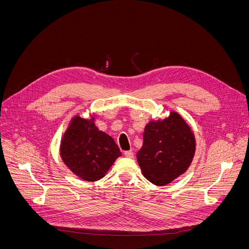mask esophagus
I'll return each mask as SVG.
<instances>
[{
  "label": "esophagus",
  "mask_w": 249,
  "mask_h": 249,
  "mask_svg": "<svg viewBox=\"0 0 249 249\" xmlns=\"http://www.w3.org/2000/svg\"><path fill=\"white\" fill-rule=\"evenodd\" d=\"M124 157H126V158H133V157H134V153H133L132 149H131V150H126V152L124 153Z\"/></svg>",
  "instance_id": "1"
}]
</instances>
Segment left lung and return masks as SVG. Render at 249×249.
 <instances>
[{"label":"left lung","instance_id":"left-lung-1","mask_svg":"<svg viewBox=\"0 0 249 249\" xmlns=\"http://www.w3.org/2000/svg\"><path fill=\"white\" fill-rule=\"evenodd\" d=\"M194 133L178 113L145 125L143 144L136 155L141 172L150 183L165 186L187 171L195 154Z\"/></svg>","mask_w":249,"mask_h":249}]
</instances>
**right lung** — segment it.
Masks as SVG:
<instances>
[{
  "label": "right lung",
  "instance_id": "add662e5",
  "mask_svg": "<svg viewBox=\"0 0 249 249\" xmlns=\"http://www.w3.org/2000/svg\"><path fill=\"white\" fill-rule=\"evenodd\" d=\"M60 156L73 175L95 182L107 175L122 153L108 134L97 129L94 115L71 118L60 142Z\"/></svg>",
  "mask_w": 249,
  "mask_h": 249
}]
</instances>
